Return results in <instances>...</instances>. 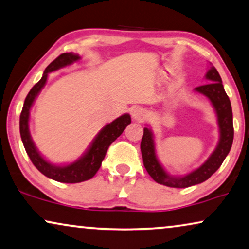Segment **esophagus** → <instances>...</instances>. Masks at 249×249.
Instances as JSON below:
<instances>
[{"label":"esophagus","instance_id":"obj_1","mask_svg":"<svg viewBox=\"0 0 249 249\" xmlns=\"http://www.w3.org/2000/svg\"><path fill=\"white\" fill-rule=\"evenodd\" d=\"M145 117H147V112H145L143 108L138 107V108H134L133 110H132V118H133L134 121L142 122Z\"/></svg>","mask_w":249,"mask_h":249}]
</instances>
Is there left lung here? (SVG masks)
<instances>
[{"mask_svg": "<svg viewBox=\"0 0 249 249\" xmlns=\"http://www.w3.org/2000/svg\"><path fill=\"white\" fill-rule=\"evenodd\" d=\"M206 78L211 81L207 84L198 86L195 91L210 99L217 116L218 127H220V140L213 154L205 163L184 177H171L166 173L156 157L154 134L150 128H143V137L141 140V154L143 158V165L149 175L159 184H164L171 188H188L191 185L199 184L210 178L223 163L233 142V122L232 108L230 99L225 93L221 76L214 66L208 69Z\"/></svg>", "mask_w": 249, "mask_h": 249, "instance_id": "left-lung-1", "label": "left lung"}]
</instances>
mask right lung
<instances>
[{
	"label": "right lung",
	"mask_w": 249,
	"mask_h": 249,
	"mask_svg": "<svg viewBox=\"0 0 249 249\" xmlns=\"http://www.w3.org/2000/svg\"><path fill=\"white\" fill-rule=\"evenodd\" d=\"M77 60H79L78 54H75L72 52L62 53L45 68L42 78L33 86L32 90L29 91V93L25 99L24 107H22L20 114V122H19L22 143H24L26 152L31 158L32 163L45 177L52 178L54 181L62 182V183H78V182L90 180V178H93L101 166V163L104 160L109 145L123 133L125 127L131 123V116L125 114L122 115L121 117L116 118L110 124L106 125L95 137L88 151L71 164L65 165V166H58V165L49 163L48 160H45L42 157V155L37 151L34 142L32 140L31 133H29L28 121L31 108L34 104L36 97L43 89V86L45 85L49 72L58 71V69L71 65L72 62Z\"/></svg>",
	"instance_id": "right-lung-1"
}]
</instances>
